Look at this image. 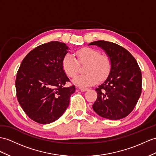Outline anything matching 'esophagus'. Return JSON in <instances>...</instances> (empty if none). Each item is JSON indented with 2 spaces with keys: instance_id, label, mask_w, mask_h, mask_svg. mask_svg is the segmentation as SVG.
<instances>
[{
  "instance_id": "esophagus-1",
  "label": "esophagus",
  "mask_w": 156,
  "mask_h": 156,
  "mask_svg": "<svg viewBox=\"0 0 156 156\" xmlns=\"http://www.w3.org/2000/svg\"><path fill=\"white\" fill-rule=\"evenodd\" d=\"M78 89L80 90L81 91H83V92H84V91H86L88 90V89L86 88V87H79Z\"/></svg>"
}]
</instances>
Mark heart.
<instances>
[{"instance_id": "heart-1", "label": "heart", "mask_w": 156, "mask_h": 156, "mask_svg": "<svg viewBox=\"0 0 156 156\" xmlns=\"http://www.w3.org/2000/svg\"><path fill=\"white\" fill-rule=\"evenodd\" d=\"M75 56L67 53L62 60V68L66 74L71 78H74L80 69V64L86 65L84 67L85 73L77 76L74 82L78 85L91 86L98 80L103 81L108 77L111 70V60L107 55L101 54L97 49L84 48L75 52Z\"/></svg>"}]
</instances>
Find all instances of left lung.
<instances>
[{
  "label": "left lung",
  "instance_id": "1",
  "mask_svg": "<svg viewBox=\"0 0 156 156\" xmlns=\"http://www.w3.org/2000/svg\"><path fill=\"white\" fill-rule=\"evenodd\" d=\"M89 45L101 47L112 63L108 77L95 89L98 96L93 105V110L110 120L127 116L142 93V72L137 62L128 50L115 43L98 40Z\"/></svg>",
  "mask_w": 156,
  "mask_h": 156
}]
</instances>
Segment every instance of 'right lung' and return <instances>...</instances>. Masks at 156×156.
Wrapping results in <instances>:
<instances>
[{
  "mask_svg": "<svg viewBox=\"0 0 156 156\" xmlns=\"http://www.w3.org/2000/svg\"><path fill=\"white\" fill-rule=\"evenodd\" d=\"M68 47L57 41L41 44L22 60L15 86L19 104L28 116L45 124L62 116L69 105L75 85L66 87L69 79L62 68Z\"/></svg>",
  "mask_w": 156,
  "mask_h": 156,
  "instance_id": "add662e5",
  "label": "right lung"
}]
</instances>
